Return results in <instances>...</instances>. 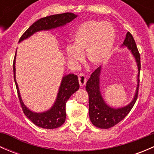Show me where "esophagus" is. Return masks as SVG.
Returning <instances> with one entry per match:
<instances>
[{
    "label": "esophagus",
    "instance_id": "34e87169",
    "mask_svg": "<svg viewBox=\"0 0 154 154\" xmlns=\"http://www.w3.org/2000/svg\"><path fill=\"white\" fill-rule=\"evenodd\" d=\"M78 80L80 86H83L86 83V77L83 74H80L78 75Z\"/></svg>",
    "mask_w": 154,
    "mask_h": 154
}]
</instances>
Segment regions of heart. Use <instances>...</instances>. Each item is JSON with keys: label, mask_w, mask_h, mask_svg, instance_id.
I'll list each match as a JSON object with an SVG mask.
<instances>
[{"label": "heart", "mask_w": 154, "mask_h": 154, "mask_svg": "<svg viewBox=\"0 0 154 154\" xmlns=\"http://www.w3.org/2000/svg\"><path fill=\"white\" fill-rule=\"evenodd\" d=\"M116 41V30L110 23L89 20L82 23L74 32L72 45L66 52L74 63L80 61L85 51L86 61L91 66H98L108 60Z\"/></svg>", "instance_id": "b5f03b06"}]
</instances>
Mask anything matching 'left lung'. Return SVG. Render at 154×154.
<instances>
[{"mask_svg": "<svg viewBox=\"0 0 154 154\" xmlns=\"http://www.w3.org/2000/svg\"><path fill=\"white\" fill-rule=\"evenodd\" d=\"M123 45L127 46L129 49L131 50L137 62L139 68V84L133 101L127 106L120 109H113L107 106L103 99L102 98L99 87V77L101 68L100 67H98L93 71L86 83V89L88 94V112L90 120L93 125L100 129H108L119 124L128 115L137 100L139 86V72L141 69L140 54L138 51L136 42L130 32H127L126 35Z\"/></svg>", "mask_w": 154, "mask_h": 154, "instance_id": "obj_1", "label": "left lung"}]
</instances>
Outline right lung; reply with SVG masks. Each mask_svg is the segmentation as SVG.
<instances>
[{
	"instance_id": "right-lung-1",
	"label": "right lung",
	"mask_w": 154,
	"mask_h": 154,
	"mask_svg": "<svg viewBox=\"0 0 154 154\" xmlns=\"http://www.w3.org/2000/svg\"><path fill=\"white\" fill-rule=\"evenodd\" d=\"M76 17H77V15H74L72 12H65V13L49 15V16L40 18L38 21L34 22L23 33V35L20 38L19 42H21L22 40L28 38L29 36H30L31 35L35 33V32H38V31L43 30V29L48 30V29L56 28V27L65 25L66 23L71 21ZM15 55H16V54H15L13 66H12L14 80H15L18 99H19L20 104L22 108L23 112L34 125L42 127V128L54 129L62 126L64 124L66 118V102L68 101L69 97L72 95V94H74L76 91H77L79 89V87H80L77 76L73 74H70L63 77L61 86L59 89L57 100L51 109L42 113L32 112L23 103L22 100L21 98V95H20L19 90H18V84H17L16 80H15Z\"/></svg>"
}]
</instances>
